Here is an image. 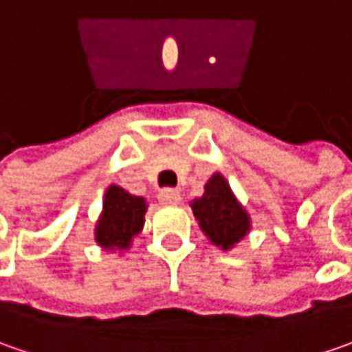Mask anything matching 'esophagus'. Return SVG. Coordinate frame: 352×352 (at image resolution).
<instances>
[{
  "mask_svg": "<svg viewBox=\"0 0 352 352\" xmlns=\"http://www.w3.org/2000/svg\"><path fill=\"white\" fill-rule=\"evenodd\" d=\"M157 199H160L161 205H177L181 201V192L175 191V189H161Z\"/></svg>",
  "mask_w": 352,
  "mask_h": 352,
  "instance_id": "esophagus-1",
  "label": "esophagus"
}]
</instances>
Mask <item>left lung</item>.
<instances>
[{
  "mask_svg": "<svg viewBox=\"0 0 352 352\" xmlns=\"http://www.w3.org/2000/svg\"><path fill=\"white\" fill-rule=\"evenodd\" d=\"M191 208L208 240L222 250L232 248L250 230L248 212L240 206L226 179L219 173L208 179L205 195L195 199Z\"/></svg>",
  "mask_w": 352,
  "mask_h": 352,
  "instance_id": "obj_1",
  "label": "left lung"
}]
</instances>
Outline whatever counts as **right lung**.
Wrapping results in <instances>:
<instances>
[{
  "label": "right lung",
  "mask_w": 352,
  "mask_h": 352,
  "mask_svg": "<svg viewBox=\"0 0 352 352\" xmlns=\"http://www.w3.org/2000/svg\"><path fill=\"white\" fill-rule=\"evenodd\" d=\"M147 205L122 187L112 185L104 195V210L96 224V242L106 250H126L144 228Z\"/></svg>",
  "instance_id": "add662e5"
}]
</instances>
